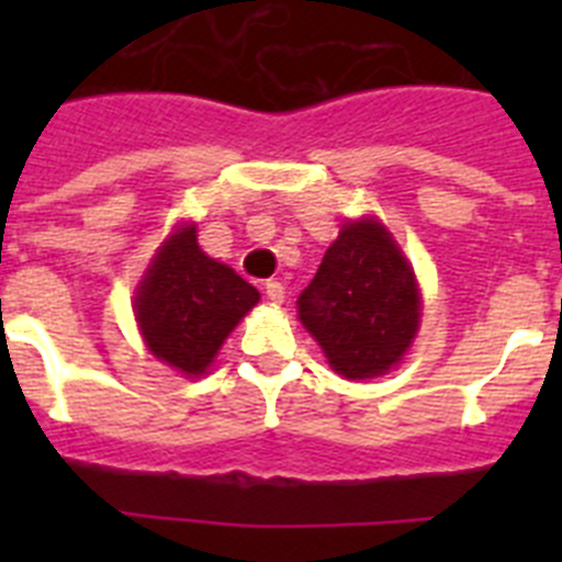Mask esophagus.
<instances>
[{"mask_svg": "<svg viewBox=\"0 0 562 562\" xmlns=\"http://www.w3.org/2000/svg\"><path fill=\"white\" fill-rule=\"evenodd\" d=\"M265 295H267V301H270V304H281V301L286 297L284 284H281V281H267Z\"/></svg>", "mask_w": 562, "mask_h": 562, "instance_id": "obj_1", "label": "esophagus"}]
</instances>
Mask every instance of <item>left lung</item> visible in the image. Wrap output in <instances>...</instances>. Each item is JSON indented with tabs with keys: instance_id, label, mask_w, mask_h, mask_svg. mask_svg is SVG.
Instances as JSON below:
<instances>
[{
	"instance_id": "1",
	"label": "left lung",
	"mask_w": 562,
	"mask_h": 562,
	"mask_svg": "<svg viewBox=\"0 0 562 562\" xmlns=\"http://www.w3.org/2000/svg\"><path fill=\"white\" fill-rule=\"evenodd\" d=\"M419 315L408 258L371 216L340 227L297 297L301 324L346 380H371L394 369L419 331Z\"/></svg>"
}]
</instances>
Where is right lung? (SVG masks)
Instances as JSON below:
<instances>
[{
    "label": "right lung",
    "instance_id": "obj_1",
    "mask_svg": "<svg viewBox=\"0 0 562 562\" xmlns=\"http://www.w3.org/2000/svg\"><path fill=\"white\" fill-rule=\"evenodd\" d=\"M256 304V286L200 250L196 225H180L148 265L134 297V317L157 360L186 376H200Z\"/></svg>",
    "mask_w": 562,
    "mask_h": 562
}]
</instances>
